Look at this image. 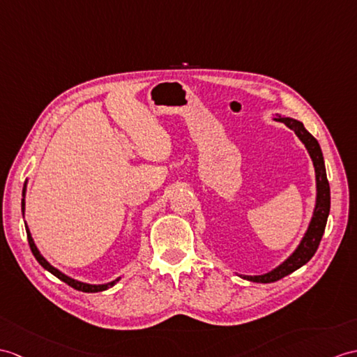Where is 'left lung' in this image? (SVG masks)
<instances>
[{
  "label": "left lung",
  "instance_id": "left-lung-1",
  "mask_svg": "<svg viewBox=\"0 0 357 357\" xmlns=\"http://www.w3.org/2000/svg\"><path fill=\"white\" fill-rule=\"evenodd\" d=\"M272 120L286 124L289 129H292L295 132V135L300 138V141L304 144L314 167L317 196H314V206L307 229H305L300 243L296 245L291 255H289L284 261H281L277 268H273L266 273H261V275H238L248 281H252V283H273V281L281 280L283 277L289 275V273H292L294 271L304 266L318 250L330 213V185L327 181L324 156H322L321 146L317 138L304 128V124L300 120L286 117V115L281 114L273 115Z\"/></svg>",
  "mask_w": 357,
  "mask_h": 357
}]
</instances>
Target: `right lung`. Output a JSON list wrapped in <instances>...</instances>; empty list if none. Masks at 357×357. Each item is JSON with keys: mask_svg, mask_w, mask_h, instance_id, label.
<instances>
[{"mask_svg": "<svg viewBox=\"0 0 357 357\" xmlns=\"http://www.w3.org/2000/svg\"><path fill=\"white\" fill-rule=\"evenodd\" d=\"M27 179L26 182H24V188H22V201H21V211H22V218L24 214H26V193H27ZM24 223H26V220H24ZM26 231H27V238H29V245H30V250L33 252V255H35V259L38 260V263L43 266L45 271H48L50 273H53L54 277L59 278L61 281H63V283H66L68 286H71L73 289H76V291H80V292H86V294H96V292H103L106 291V289H109L112 286H115L120 281V277L115 278L112 281H109V283H105V284H89V283H84V281H79L76 278H71L66 275V273H63L62 271H59L57 268H54L52 263H48L45 257L40 254V251L38 250V246L35 243V240H33L31 237V233L30 229L27 227L26 223Z\"/></svg>", "mask_w": 357, "mask_h": 357, "instance_id": "right-lung-1", "label": "right lung"}]
</instances>
